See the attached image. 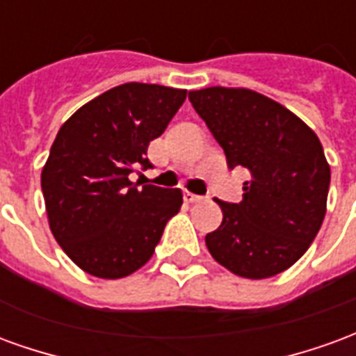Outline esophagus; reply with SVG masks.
<instances>
[{
    "instance_id": "esophagus-1",
    "label": "esophagus",
    "mask_w": 356,
    "mask_h": 356,
    "mask_svg": "<svg viewBox=\"0 0 356 356\" xmlns=\"http://www.w3.org/2000/svg\"><path fill=\"white\" fill-rule=\"evenodd\" d=\"M202 196H196L193 193H185V202L186 204H196V202H200Z\"/></svg>"
}]
</instances>
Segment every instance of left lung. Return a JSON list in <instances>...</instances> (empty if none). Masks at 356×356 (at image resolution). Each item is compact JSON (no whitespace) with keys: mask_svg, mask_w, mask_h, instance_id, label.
Masks as SVG:
<instances>
[{"mask_svg":"<svg viewBox=\"0 0 356 356\" xmlns=\"http://www.w3.org/2000/svg\"><path fill=\"white\" fill-rule=\"evenodd\" d=\"M229 168H246L242 202L223 211L206 246L234 275L261 280L305 254L326 216L330 165L316 133L280 102L244 88L188 91Z\"/></svg>","mask_w":356,"mask_h":356,"instance_id":"1","label":"left lung"}]
</instances>
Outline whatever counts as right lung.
Here are the masks:
<instances>
[{
    "instance_id": "add662e5",
    "label": "right lung",
    "mask_w": 356,
    "mask_h": 356,
    "mask_svg": "<svg viewBox=\"0 0 356 356\" xmlns=\"http://www.w3.org/2000/svg\"><path fill=\"white\" fill-rule=\"evenodd\" d=\"M186 99V89L124 83L66 120L42 170L53 236L81 270L124 278L154 254L165 223L183 204L179 188L135 185L152 168L147 150Z\"/></svg>"
}]
</instances>
